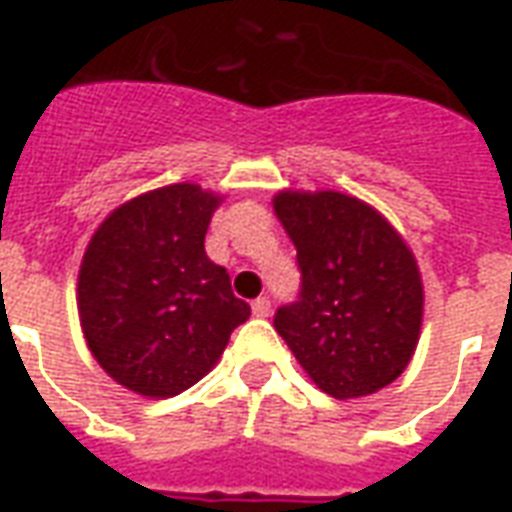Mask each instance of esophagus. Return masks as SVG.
I'll use <instances>...</instances> for the list:
<instances>
[{"label": "esophagus", "instance_id": "1", "mask_svg": "<svg viewBox=\"0 0 512 512\" xmlns=\"http://www.w3.org/2000/svg\"><path fill=\"white\" fill-rule=\"evenodd\" d=\"M252 312H255L257 318H268V312H271V301L266 296H260V299L252 301Z\"/></svg>", "mask_w": 512, "mask_h": 512}]
</instances>
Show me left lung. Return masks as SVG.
Wrapping results in <instances>:
<instances>
[{"label": "left lung", "mask_w": 512, "mask_h": 512, "mask_svg": "<svg viewBox=\"0 0 512 512\" xmlns=\"http://www.w3.org/2000/svg\"><path fill=\"white\" fill-rule=\"evenodd\" d=\"M274 213L299 252L301 301L274 318L310 381L337 400L373 395L411 362L425 288L417 257L370 202L282 189Z\"/></svg>", "instance_id": "left-lung-1"}]
</instances>
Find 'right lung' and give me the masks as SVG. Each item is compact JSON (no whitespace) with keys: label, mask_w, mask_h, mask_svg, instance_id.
I'll list each match as a JSON object with an SVG mask.
<instances>
[{"label":"right lung","mask_w":512,"mask_h":512,"mask_svg":"<svg viewBox=\"0 0 512 512\" xmlns=\"http://www.w3.org/2000/svg\"><path fill=\"white\" fill-rule=\"evenodd\" d=\"M224 194L169 183L136 194L98 224L76 285L79 323L95 362L134 395L164 400L208 376L249 318L230 274L205 255Z\"/></svg>","instance_id":"right-lung-1"}]
</instances>
